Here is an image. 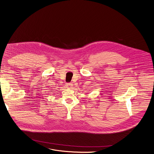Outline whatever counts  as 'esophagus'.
Wrapping results in <instances>:
<instances>
[{"mask_svg":"<svg viewBox=\"0 0 154 154\" xmlns=\"http://www.w3.org/2000/svg\"><path fill=\"white\" fill-rule=\"evenodd\" d=\"M72 85H73L72 83H66V87L68 88H71L72 87Z\"/></svg>","mask_w":154,"mask_h":154,"instance_id":"1","label":"esophagus"}]
</instances>
